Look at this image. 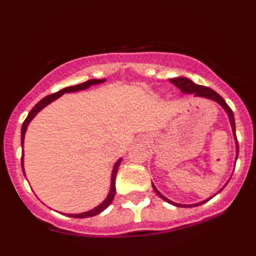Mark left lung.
Listing matches in <instances>:
<instances>
[{"instance_id": "1", "label": "left lung", "mask_w": 256, "mask_h": 256, "mask_svg": "<svg viewBox=\"0 0 256 256\" xmlns=\"http://www.w3.org/2000/svg\"><path fill=\"white\" fill-rule=\"evenodd\" d=\"M170 82H171L172 84L176 85L178 89H180L182 92H184V94H194V96L207 98V99H210V100H213V102H218V104L220 105V106L223 108L224 110H226V114H228L229 121H230L232 128H233V134H234V136H236V120H234V114H233V112H232L230 108H229V105L226 102V100H224L223 98H222L220 95L218 94V92H216L213 89H210V88L203 86V85L194 84L192 80H190L188 78H184V76H178V78L170 79ZM236 158H238L239 147H238V140H236ZM152 187H154V192H156L157 194H158L160 197L162 198V200H166V202H168V203H171V204L176 206V207H183V208L196 207V206H200V204H203V203L208 202V200L212 198V197L208 198V200H203V202H200V203H196V204H180V203H174V202H172V200H167L164 196H162L161 193L158 192V190H157V188L154 187V184H152ZM222 190H223V188H222Z\"/></svg>"}]
</instances>
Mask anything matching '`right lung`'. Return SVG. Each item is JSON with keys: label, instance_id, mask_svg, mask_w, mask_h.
Returning <instances> with one entry per match:
<instances>
[{"label": "right lung", "instance_id": "right-lung-1", "mask_svg": "<svg viewBox=\"0 0 256 256\" xmlns=\"http://www.w3.org/2000/svg\"><path fill=\"white\" fill-rule=\"evenodd\" d=\"M105 82V79H90V80H88V82H82V84L64 88V89L59 90V92H54V94H50V95H48V96L43 98V99L40 100V102H38V104L36 105V106L33 108L32 110H30V114H28V116L26 118V120L23 121L22 130H20V144H22V147H23V141H24V134H26V130H27L28 125H30V122L32 121V118H34V116L37 115V114L40 112V110L43 109V108H46L48 104H50L52 102H54L56 99H58V98L62 96L64 92H79V90H84V89H86V88L92 86V85H96V84H100V82ZM120 164H121V158L118 160V162H116L115 166H114V168H112V187H110V192H109V194H108L106 200H105L104 202L102 203V204H99L98 207L92 209V210L84 212V213H80V214H68V216H72V218H88V216H96V214L102 213V210H105V209H106L110 204H112L114 197H115V192H116L115 180H116V174H118V166H120ZM20 164H22V171H23V174H24V168H23V154H22V157H20ZM24 176H26V174H24Z\"/></svg>", "mask_w": 256, "mask_h": 256}]
</instances>
